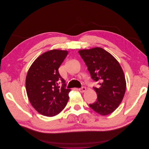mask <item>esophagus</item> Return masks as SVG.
I'll return each mask as SVG.
<instances>
[{"mask_svg": "<svg viewBox=\"0 0 149 149\" xmlns=\"http://www.w3.org/2000/svg\"><path fill=\"white\" fill-rule=\"evenodd\" d=\"M78 90L81 93H84L86 91V88L85 87H81V88H79Z\"/></svg>", "mask_w": 149, "mask_h": 149, "instance_id": "obj_1", "label": "esophagus"}]
</instances>
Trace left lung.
<instances>
[{
    "instance_id": "obj_1",
    "label": "left lung",
    "mask_w": 149,
    "mask_h": 149,
    "mask_svg": "<svg viewBox=\"0 0 149 149\" xmlns=\"http://www.w3.org/2000/svg\"><path fill=\"white\" fill-rule=\"evenodd\" d=\"M91 78L99 81L100 88L94 87L97 101L89 106L102 116L114 112L123 101L126 89V81L123 69L111 53L100 47L79 52Z\"/></svg>"
}]
</instances>
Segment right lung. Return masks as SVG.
I'll list each match as a JSON object with an SVG mask.
<instances>
[{"instance_id":"obj_1","label":"right lung","mask_w":149,"mask_h":149,"mask_svg":"<svg viewBox=\"0 0 149 149\" xmlns=\"http://www.w3.org/2000/svg\"><path fill=\"white\" fill-rule=\"evenodd\" d=\"M68 51L52 49L39 56L26 74V91L31 104L43 116L52 117L64 109L71 89L66 88L65 81L58 68L67 56ZM61 82L62 86L59 84Z\"/></svg>"}]
</instances>
